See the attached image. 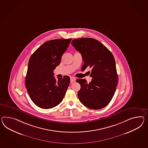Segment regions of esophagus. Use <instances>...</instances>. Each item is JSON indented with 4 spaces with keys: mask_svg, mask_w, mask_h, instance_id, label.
<instances>
[{
    "mask_svg": "<svg viewBox=\"0 0 148 148\" xmlns=\"http://www.w3.org/2000/svg\"><path fill=\"white\" fill-rule=\"evenodd\" d=\"M76 81V78L74 77H70V82H75Z\"/></svg>",
    "mask_w": 148,
    "mask_h": 148,
    "instance_id": "obj_1",
    "label": "esophagus"
}]
</instances>
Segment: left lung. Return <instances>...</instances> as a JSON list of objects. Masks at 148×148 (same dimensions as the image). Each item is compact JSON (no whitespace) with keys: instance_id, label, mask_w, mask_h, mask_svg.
Listing matches in <instances>:
<instances>
[{"instance_id":"obj_1","label":"left lung","mask_w":148,"mask_h":148,"mask_svg":"<svg viewBox=\"0 0 148 148\" xmlns=\"http://www.w3.org/2000/svg\"><path fill=\"white\" fill-rule=\"evenodd\" d=\"M71 45L82 55L85 70L92 68L90 83L77 79L80 85L78 97L84 105L93 110L106 107L111 101L118 84V74L114 56L100 42L92 38L73 40Z\"/></svg>"}]
</instances>
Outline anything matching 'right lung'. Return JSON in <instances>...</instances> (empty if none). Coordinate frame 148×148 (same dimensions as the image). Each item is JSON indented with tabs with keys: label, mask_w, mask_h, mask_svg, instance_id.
<instances>
[{
	"label": "right lung",
	"mask_w": 148,
	"mask_h": 148,
	"mask_svg": "<svg viewBox=\"0 0 148 148\" xmlns=\"http://www.w3.org/2000/svg\"><path fill=\"white\" fill-rule=\"evenodd\" d=\"M55 39L44 43L30 56L25 85L31 100L43 109L60 104L70 84V77L55 79L53 70L61 63V57L71 41Z\"/></svg>",
	"instance_id": "1"
}]
</instances>
